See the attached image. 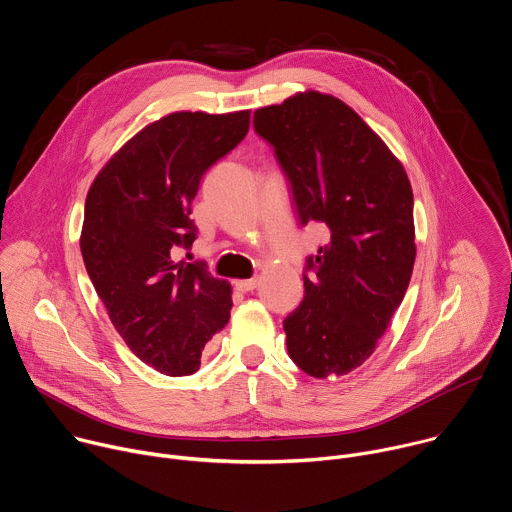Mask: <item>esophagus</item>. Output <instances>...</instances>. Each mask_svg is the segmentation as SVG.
Wrapping results in <instances>:
<instances>
[{
  "instance_id": "34e87169",
  "label": "esophagus",
  "mask_w": 512,
  "mask_h": 512,
  "mask_svg": "<svg viewBox=\"0 0 512 512\" xmlns=\"http://www.w3.org/2000/svg\"><path fill=\"white\" fill-rule=\"evenodd\" d=\"M235 287H237L239 291H253V289H257V287H259V277L241 279V281H237V283H235Z\"/></svg>"
}]
</instances>
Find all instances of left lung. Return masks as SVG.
Returning a JSON list of instances; mask_svg holds the SVG:
<instances>
[{"instance_id": "8db88e82", "label": "left lung", "mask_w": 512, "mask_h": 512, "mask_svg": "<svg viewBox=\"0 0 512 512\" xmlns=\"http://www.w3.org/2000/svg\"><path fill=\"white\" fill-rule=\"evenodd\" d=\"M300 223L330 243L306 259L304 300L283 320L287 352L316 379L367 360L401 306L415 263L413 192L403 164L346 103L318 91L257 109Z\"/></svg>"}]
</instances>
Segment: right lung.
<instances>
[{"instance_id":"1","label":"right lung","mask_w":512,"mask_h":512,"mask_svg":"<svg viewBox=\"0 0 512 512\" xmlns=\"http://www.w3.org/2000/svg\"><path fill=\"white\" fill-rule=\"evenodd\" d=\"M249 131V111H178L143 127L89 188L81 253L129 350L168 377L192 375L229 322L231 285L176 263L196 239L192 200L206 170Z\"/></svg>"}]
</instances>
